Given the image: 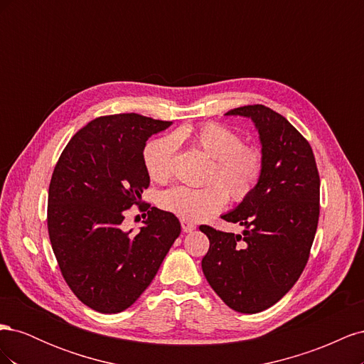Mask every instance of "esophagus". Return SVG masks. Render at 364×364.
I'll list each match as a JSON object with an SVG mask.
<instances>
[{
    "mask_svg": "<svg viewBox=\"0 0 364 364\" xmlns=\"http://www.w3.org/2000/svg\"><path fill=\"white\" fill-rule=\"evenodd\" d=\"M181 225H182V230L183 232H191V230H194L196 229V225L194 223H191V222H188V220H181Z\"/></svg>",
    "mask_w": 364,
    "mask_h": 364,
    "instance_id": "34e87169",
    "label": "esophagus"
}]
</instances>
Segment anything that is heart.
<instances>
[{
	"mask_svg": "<svg viewBox=\"0 0 364 364\" xmlns=\"http://www.w3.org/2000/svg\"><path fill=\"white\" fill-rule=\"evenodd\" d=\"M182 141H190L214 159L206 178L209 183L199 188L178 185L162 193L159 205L165 211L197 222L218 213L226 205L228 196L240 203L255 191L264 173L262 150L245 144L238 132L214 121L181 129L173 136L149 142L142 158L151 181L159 183L170 181L176 146Z\"/></svg>",
	"mask_w": 364,
	"mask_h": 364,
	"instance_id": "heart-1",
	"label": "heart"
}]
</instances>
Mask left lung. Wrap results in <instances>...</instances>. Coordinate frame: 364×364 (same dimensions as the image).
Here are the masks:
<instances>
[{
  "mask_svg": "<svg viewBox=\"0 0 364 364\" xmlns=\"http://www.w3.org/2000/svg\"><path fill=\"white\" fill-rule=\"evenodd\" d=\"M226 115L249 117L255 123L264 173L255 191L222 215L245 226L243 234L199 228L209 238L202 269L228 306L253 314L277 304L306 266L321 211V178L310 142L281 114L252 105Z\"/></svg>",
  "mask_w": 364,
  "mask_h": 364,
  "instance_id": "obj_1",
  "label": "left lung"
}]
</instances>
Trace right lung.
<instances>
[{
  "label": "right lung",
  "instance_id": "right-lung-1",
  "mask_svg": "<svg viewBox=\"0 0 364 364\" xmlns=\"http://www.w3.org/2000/svg\"><path fill=\"white\" fill-rule=\"evenodd\" d=\"M170 124L138 114L98 117L70 139L54 167L47 209L51 247L71 291L98 313L134 304L181 234L178 217L141 200L150 185L146 141ZM134 204L148 211L136 236L120 228Z\"/></svg>",
  "mask_w": 364,
  "mask_h": 364
}]
</instances>
